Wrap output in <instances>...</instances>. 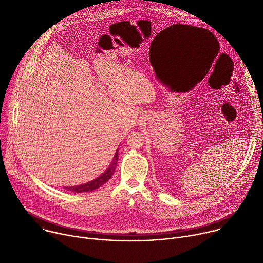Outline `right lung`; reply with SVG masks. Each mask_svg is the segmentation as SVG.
<instances>
[{
  "mask_svg": "<svg viewBox=\"0 0 263 263\" xmlns=\"http://www.w3.org/2000/svg\"><path fill=\"white\" fill-rule=\"evenodd\" d=\"M118 158H119V151H117V153L115 155V158H114V160H112L110 166L99 178H97L93 181H90L88 183L81 184V185H78V186L65 187V190L73 192V193H87V192H91V191H95V190L99 189V187H101L104 183H106L112 177V175H114V173H115V171L117 168Z\"/></svg>",
  "mask_w": 263,
  "mask_h": 263,
  "instance_id": "right-lung-1",
  "label": "right lung"
}]
</instances>
